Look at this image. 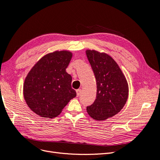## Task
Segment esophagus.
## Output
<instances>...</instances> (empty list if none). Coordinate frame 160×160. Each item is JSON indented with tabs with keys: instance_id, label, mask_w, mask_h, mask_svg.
<instances>
[{
	"instance_id": "34e87169",
	"label": "esophagus",
	"mask_w": 160,
	"mask_h": 160,
	"mask_svg": "<svg viewBox=\"0 0 160 160\" xmlns=\"http://www.w3.org/2000/svg\"><path fill=\"white\" fill-rule=\"evenodd\" d=\"M76 92H77V96L79 97L81 95V89L76 90Z\"/></svg>"
}]
</instances>
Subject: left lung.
<instances>
[{"instance_id":"obj_1","label":"left lung","mask_w":160,"mask_h":160,"mask_svg":"<svg viewBox=\"0 0 160 160\" xmlns=\"http://www.w3.org/2000/svg\"><path fill=\"white\" fill-rule=\"evenodd\" d=\"M97 82V97L87 111L91 117L104 120L118 113L128 97V85L122 70L111 56L95 50H86Z\"/></svg>"}]
</instances>
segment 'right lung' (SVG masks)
<instances>
[{"mask_svg": "<svg viewBox=\"0 0 160 160\" xmlns=\"http://www.w3.org/2000/svg\"><path fill=\"white\" fill-rule=\"evenodd\" d=\"M72 53L56 51L42 57L28 73L23 94L32 111L42 117L53 118L76 97L71 88L72 78L66 68Z\"/></svg>", "mask_w": 160, "mask_h": 160, "instance_id": "1", "label": "right lung"}]
</instances>
